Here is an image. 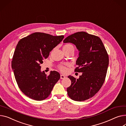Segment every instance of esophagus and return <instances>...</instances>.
Wrapping results in <instances>:
<instances>
[{
	"mask_svg": "<svg viewBox=\"0 0 126 126\" xmlns=\"http://www.w3.org/2000/svg\"><path fill=\"white\" fill-rule=\"evenodd\" d=\"M65 75H63V74H61V75H60V78H61V79H65Z\"/></svg>",
	"mask_w": 126,
	"mask_h": 126,
	"instance_id": "esophagus-1",
	"label": "esophagus"
}]
</instances>
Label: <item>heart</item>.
Here are the masks:
<instances>
[{
    "label": "heart",
    "instance_id": "1",
    "mask_svg": "<svg viewBox=\"0 0 126 126\" xmlns=\"http://www.w3.org/2000/svg\"><path fill=\"white\" fill-rule=\"evenodd\" d=\"M70 48H73V47L71 44H66L64 46L63 49H68ZM59 69L62 72H66L67 71V67L65 66L64 65H60L59 66Z\"/></svg>",
    "mask_w": 126,
    "mask_h": 126
}]
</instances>
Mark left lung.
<instances>
[{"label":"left lung","mask_w":126,"mask_h":126,"mask_svg":"<svg viewBox=\"0 0 126 126\" xmlns=\"http://www.w3.org/2000/svg\"><path fill=\"white\" fill-rule=\"evenodd\" d=\"M63 43H70L79 50L75 72H82L79 79L71 75V81L67 89L69 97L74 101H82L93 97L105 81L109 57L104 46L98 36L86 32H78L67 37Z\"/></svg>","instance_id":"left-lung-1"}]
</instances>
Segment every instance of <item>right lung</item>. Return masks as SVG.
I'll return each instance as SVG.
<instances>
[{"instance_id": "add662e5", "label": "right lung", "mask_w": 126, "mask_h": 126, "mask_svg": "<svg viewBox=\"0 0 126 126\" xmlns=\"http://www.w3.org/2000/svg\"><path fill=\"white\" fill-rule=\"evenodd\" d=\"M64 37L35 32L22 38L16 45L12 69L20 89L29 98L37 101L46 99L60 79V74L56 71L48 75L41 71L40 64Z\"/></svg>"}]
</instances>
